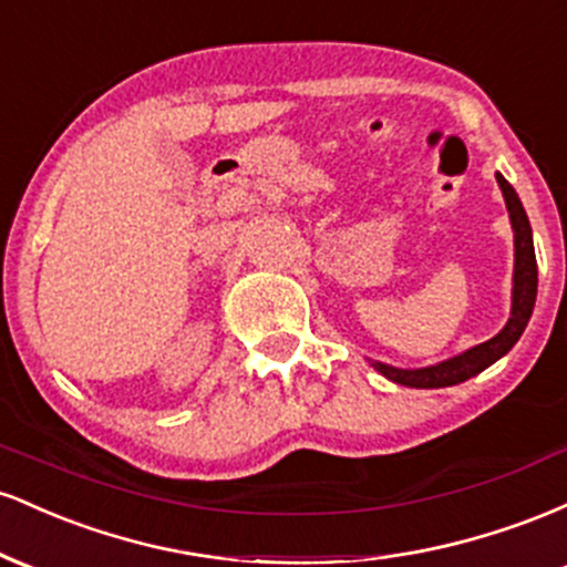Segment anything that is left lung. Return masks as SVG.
Returning <instances> with one entry per match:
<instances>
[{
    "label": "left lung",
    "instance_id": "obj_1",
    "mask_svg": "<svg viewBox=\"0 0 567 567\" xmlns=\"http://www.w3.org/2000/svg\"><path fill=\"white\" fill-rule=\"evenodd\" d=\"M498 186L504 192L506 207H509L512 229H514V290H512V317L506 322V328L501 330L498 336H493L491 341L480 343L464 354L453 357V360L440 362V365L421 368V370H400L392 365H381V362H373V368L379 370L381 375H386L389 381L402 383V386L413 389H440V386H453V383H461L472 375L483 373L487 365L504 357L517 338L523 336L525 324H528L533 315V303H536V288H538V269H536V250H533V234L528 216L523 210V202H519L517 192H514L509 181L504 175H498Z\"/></svg>",
    "mask_w": 567,
    "mask_h": 567
}]
</instances>
